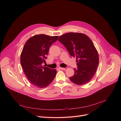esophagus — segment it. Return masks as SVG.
<instances>
[{"label": "esophagus", "mask_w": 121, "mask_h": 121, "mask_svg": "<svg viewBox=\"0 0 121 121\" xmlns=\"http://www.w3.org/2000/svg\"><path fill=\"white\" fill-rule=\"evenodd\" d=\"M59 68L60 69H61V70H64L65 69V68H64V67H59Z\"/></svg>", "instance_id": "obj_1"}]
</instances>
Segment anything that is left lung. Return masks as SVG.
I'll return each instance as SVG.
<instances>
[{"label": "left lung", "mask_w": 121, "mask_h": 121, "mask_svg": "<svg viewBox=\"0 0 121 121\" xmlns=\"http://www.w3.org/2000/svg\"><path fill=\"white\" fill-rule=\"evenodd\" d=\"M58 40L66 48L71 56L76 57L77 68L70 77L74 83L81 85L89 82L94 75L99 65L98 52L91 39L81 33L69 32Z\"/></svg>", "instance_id": "1"}]
</instances>
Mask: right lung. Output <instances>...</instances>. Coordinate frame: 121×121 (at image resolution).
<instances>
[{"label":"right lung","mask_w":121,"mask_h":121,"mask_svg":"<svg viewBox=\"0 0 121 121\" xmlns=\"http://www.w3.org/2000/svg\"><path fill=\"white\" fill-rule=\"evenodd\" d=\"M39 34L30 38L25 43L21 55V64L29 80L39 88L48 86L55 78L56 71L43 66L50 47L58 38Z\"/></svg>","instance_id":"1"}]
</instances>
